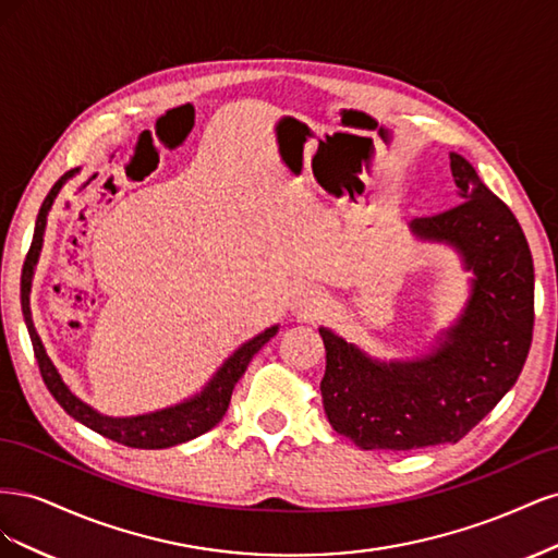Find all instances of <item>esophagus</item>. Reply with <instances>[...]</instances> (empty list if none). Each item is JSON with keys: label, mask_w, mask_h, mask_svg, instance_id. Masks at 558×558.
<instances>
[{"label": "esophagus", "mask_w": 558, "mask_h": 558, "mask_svg": "<svg viewBox=\"0 0 558 558\" xmlns=\"http://www.w3.org/2000/svg\"><path fill=\"white\" fill-rule=\"evenodd\" d=\"M324 305H326V300H324V295H320L318 289H314V286H302V289L293 298V310L300 316H316V314H320V310H324Z\"/></svg>", "instance_id": "34e87169"}]
</instances>
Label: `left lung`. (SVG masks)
I'll return each mask as SVG.
<instances>
[{"label":"left lung","mask_w":558,"mask_h":558,"mask_svg":"<svg viewBox=\"0 0 558 558\" xmlns=\"http://www.w3.org/2000/svg\"><path fill=\"white\" fill-rule=\"evenodd\" d=\"M461 202L421 216L412 232L461 251L475 272L465 312L440 347L408 363H379L320 328L330 426L361 449L414 451L459 442L510 391L533 340V256L510 207L451 154Z\"/></svg>","instance_id":"left-lung-1"}]
</instances>
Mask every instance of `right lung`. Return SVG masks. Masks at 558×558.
I'll return each instance as SVG.
<instances>
[{
	"mask_svg": "<svg viewBox=\"0 0 558 558\" xmlns=\"http://www.w3.org/2000/svg\"><path fill=\"white\" fill-rule=\"evenodd\" d=\"M78 170H70L64 172L50 193L46 195L44 205L39 209L37 216V226H35V238H32L27 258L23 265V277H21V307H23V316H25V326L29 332L32 340V349H35V359L39 365L41 379L46 384V388L58 400L60 408L74 416L76 421H81L83 426H88L90 430L109 437V440L125 445V447H134V449H167L174 447L181 442H189L193 437L211 430L218 421H221L228 412L230 404V396L234 384L240 381V377L244 375L246 365L251 363V359L256 356L263 344L269 342V337H275L277 326L267 328L265 332H260L258 337H253L244 347H240L232 356L223 363V367L218 369L216 377L209 381V386H205V391L199 396L185 400L177 408L162 410V412H154V414H144V416H132V418H111L95 412L93 408H88L86 402H81L66 384L62 381V377L58 375L56 365L50 363V359L46 356V349L39 340V335L35 330V324H32V312H29V289H32V275H35V265L39 260V251L44 244V230H46V216L53 207V199L58 195V191L62 189V183L74 177Z\"/></svg>",
	"mask_w": 558,
	"mask_h": 558,
	"instance_id": "obj_1",
	"label": "right lung"
}]
</instances>
